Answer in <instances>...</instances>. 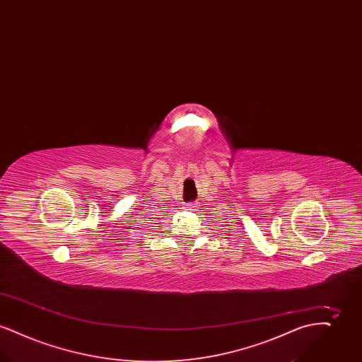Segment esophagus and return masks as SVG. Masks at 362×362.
I'll list each match as a JSON object with an SVG mask.
<instances>
[{"instance_id":"1","label":"esophagus","mask_w":362,"mask_h":362,"mask_svg":"<svg viewBox=\"0 0 362 362\" xmlns=\"http://www.w3.org/2000/svg\"><path fill=\"white\" fill-rule=\"evenodd\" d=\"M186 206H187V209H189V210H192V209H194V204H192V202H191V204H187V205H186Z\"/></svg>"}]
</instances>
